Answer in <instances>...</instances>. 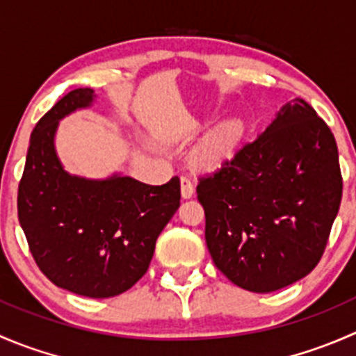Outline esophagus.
<instances>
[{"label": "esophagus", "instance_id": "obj_1", "mask_svg": "<svg viewBox=\"0 0 356 356\" xmlns=\"http://www.w3.org/2000/svg\"><path fill=\"white\" fill-rule=\"evenodd\" d=\"M181 195L184 200H189L195 195V186H193V182L188 177L181 179Z\"/></svg>", "mask_w": 356, "mask_h": 356}]
</instances>
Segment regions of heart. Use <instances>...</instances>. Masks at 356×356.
<instances>
[{"label":"heart","mask_w":356,"mask_h":356,"mask_svg":"<svg viewBox=\"0 0 356 356\" xmlns=\"http://www.w3.org/2000/svg\"><path fill=\"white\" fill-rule=\"evenodd\" d=\"M243 136H245V122L241 118L231 117L218 122L193 152V165L203 172L217 170L234 155Z\"/></svg>","instance_id":"obj_1"}]
</instances>
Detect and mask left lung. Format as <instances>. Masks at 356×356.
Wrapping results in <instances>:
<instances>
[{
	"label": "left lung",
	"instance_id": "8db88e82",
	"mask_svg": "<svg viewBox=\"0 0 356 356\" xmlns=\"http://www.w3.org/2000/svg\"><path fill=\"white\" fill-rule=\"evenodd\" d=\"M196 193L215 267L251 293L282 289L310 274L327 245L343 195L336 139L296 98Z\"/></svg>",
	"mask_w": 356,
	"mask_h": 356
}]
</instances>
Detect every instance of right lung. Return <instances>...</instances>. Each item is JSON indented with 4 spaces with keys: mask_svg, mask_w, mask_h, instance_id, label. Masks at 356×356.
<instances>
[{
    "mask_svg": "<svg viewBox=\"0 0 356 356\" xmlns=\"http://www.w3.org/2000/svg\"><path fill=\"white\" fill-rule=\"evenodd\" d=\"M95 102L91 88L74 89L35 124L17 204L32 257L53 284L111 298L146 274L181 204V182L149 186L120 172L89 179L65 170L55 145L60 120Z\"/></svg>",
    "mask_w": 356,
    "mask_h": 356,
    "instance_id": "add662e5",
    "label": "right lung"
}]
</instances>
